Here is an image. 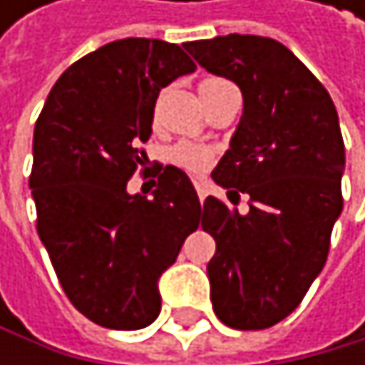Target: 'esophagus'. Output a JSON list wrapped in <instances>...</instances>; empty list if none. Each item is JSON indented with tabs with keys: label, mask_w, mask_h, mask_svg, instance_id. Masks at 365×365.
Listing matches in <instances>:
<instances>
[{
	"label": "esophagus",
	"mask_w": 365,
	"mask_h": 365,
	"mask_svg": "<svg viewBox=\"0 0 365 365\" xmlns=\"http://www.w3.org/2000/svg\"><path fill=\"white\" fill-rule=\"evenodd\" d=\"M195 188H197V195H199V199L203 201L205 197H207V181H195Z\"/></svg>",
	"instance_id": "esophagus-1"
}]
</instances>
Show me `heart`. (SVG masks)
Segmentation results:
<instances>
[{
  "instance_id": "obj_1",
  "label": "heart",
  "mask_w": 365,
  "mask_h": 365,
  "mask_svg": "<svg viewBox=\"0 0 365 365\" xmlns=\"http://www.w3.org/2000/svg\"><path fill=\"white\" fill-rule=\"evenodd\" d=\"M225 81L221 78H203L199 83V93H207L212 87L221 85ZM215 158V148L201 144V142H192V140H181L170 148V162L179 168H184L188 173H203L210 164H212Z\"/></svg>"
}]
</instances>
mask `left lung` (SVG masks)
I'll return each instance as SVG.
<instances>
[{"mask_svg":"<svg viewBox=\"0 0 365 365\" xmlns=\"http://www.w3.org/2000/svg\"><path fill=\"white\" fill-rule=\"evenodd\" d=\"M184 48L243 91V118L212 170L238 215L207 197L201 227L215 238L210 300L223 324L260 331L296 311L329 256L346 164L337 109L307 65L267 36L227 34Z\"/></svg>","mask_w":365,"mask_h":365,"instance_id":"1","label":"left lung"}]
</instances>
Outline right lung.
Segmentation results:
<instances>
[{"label":"right lung","mask_w":365,"mask_h":365,"mask_svg":"<svg viewBox=\"0 0 365 365\" xmlns=\"http://www.w3.org/2000/svg\"><path fill=\"white\" fill-rule=\"evenodd\" d=\"M195 67L175 43L120 38L69 65L36 118V232L65 296L98 327H148L162 307V272L199 227L184 170L160 164L153 199L127 192L162 87Z\"/></svg>","instance_id":"1"}]
</instances>
